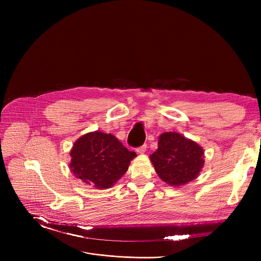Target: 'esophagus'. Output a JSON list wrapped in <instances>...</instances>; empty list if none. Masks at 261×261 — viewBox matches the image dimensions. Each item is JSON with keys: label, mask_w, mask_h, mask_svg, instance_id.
Here are the masks:
<instances>
[{"label": "esophagus", "mask_w": 261, "mask_h": 261, "mask_svg": "<svg viewBox=\"0 0 261 261\" xmlns=\"http://www.w3.org/2000/svg\"><path fill=\"white\" fill-rule=\"evenodd\" d=\"M146 150H147V145H143V146L138 147L136 151H137L138 153H140V154H144V153L146 152Z\"/></svg>", "instance_id": "obj_1"}]
</instances>
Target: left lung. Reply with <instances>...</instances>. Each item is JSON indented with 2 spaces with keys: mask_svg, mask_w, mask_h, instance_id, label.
<instances>
[{
  "mask_svg": "<svg viewBox=\"0 0 261 261\" xmlns=\"http://www.w3.org/2000/svg\"><path fill=\"white\" fill-rule=\"evenodd\" d=\"M149 158L156 174L170 186H181L194 180L204 164L202 147L175 132L161 134L158 149Z\"/></svg>",
  "mask_w": 261,
  "mask_h": 261,
  "instance_id": "left-lung-1",
  "label": "left lung"
}]
</instances>
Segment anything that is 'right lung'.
<instances>
[{
    "instance_id": "obj_1",
    "label": "right lung",
    "mask_w": 261,
    "mask_h": 261,
    "mask_svg": "<svg viewBox=\"0 0 261 261\" xmlns=\"http://www.w3.org/2000/svg\"><path fill=\"white\" fill-rule=\"evenodd\" d=\"M69 154L73 175L97 189L111 188L136 156L112 134L100 130L87 133L78 138Z\"/></svg>"
}]
</instances>
